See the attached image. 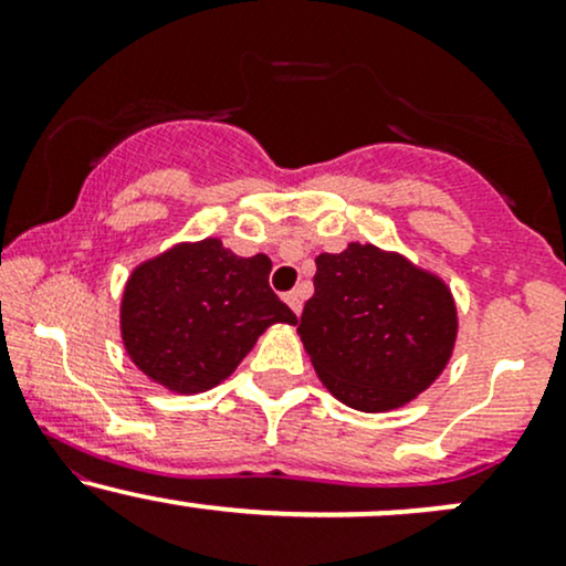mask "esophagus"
Instances as JSON below:
<instances>
[{
  "label": "esophagus",
  "instance_id": "obj_1",
  "mask_svg": "<svg viewBox=\"0 0 566 566\" xmlns=\"http://www.w3.org/2000/svg\"><path fill=\"white\" fill-rule=\"evenodd\" d=\"M284 301H287L290 308L295 311L297 316H301V311H303V290H292V292H287V295H284Z\"/></svg>",
  "mask_w": 566,
  "mask_h": 566
}]
</instances>
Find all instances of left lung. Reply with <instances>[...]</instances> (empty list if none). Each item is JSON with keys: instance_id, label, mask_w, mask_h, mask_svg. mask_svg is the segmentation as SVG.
<instances>
[{"instance_id": "left-lung-1", "label": "left lung", "mask_w": 566, "mask_h": 566, "mask_svg": "<svg viewBox=\"0 0 566 566\" xmlns=\"http://www.w3.org/2000/svg\"><path fill=\"white\" fill-rule=\"evenodd\" d=\"M319 380L343 405L388 412L444 373L458 337L452 292L399 252L350 242L316 258L297 324Z\"/></svg>"}]
</instances>
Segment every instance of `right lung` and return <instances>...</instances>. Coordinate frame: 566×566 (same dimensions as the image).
Listing matches in <instances>:
<instances>
[{
  "label": "right lung",
  "mask_w": 566,
  "mask_h": 566,
  "mask_svg": "<svg viewBox=\"0 0 566 566\" xmlns=\"http://www.w3.org/2000/svg\"><path fill=\"white\" fill-rule=\"evenodd\" d=\"M269 274V258H239L220 239L175 244L143 261L119 308L129 359L172 394L216 388L271 324L297 322Z\"/></svg>",
  "instance_id": "obj_1"
}]
</instances>
